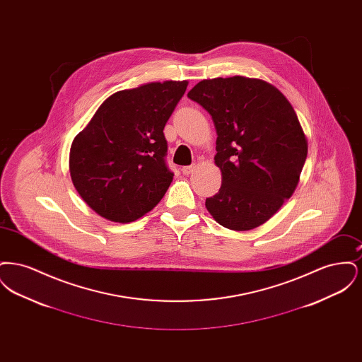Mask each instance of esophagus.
Returning a JSON list of instances; mask_svg holds the SVG:
<instances>
[{"label":"esophagus","mask_w":362,"mask_h":362,"mask_svg":"<svg viewBox=\"0 0 362 362\" xmlns=\"http://www.w3.org/2000/svg\"><path fill=\"white\" fill-rule=\"evenodd\" d=\"M194 168H195V165H186V167H182V173H183V175H189V173L194 171Z\"/></svg>","instance_id":"obj_1"}]
</instances>
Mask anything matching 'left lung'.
I'll use <instances>...</instances> for the list:
<instances>
[{
    "instance_id": "1",
    "label": "left lung",
    "mask_w": 362,
    "mask_h": 362,
    "mask_svg": "<svg viewBox=\"0 0 362 362\" xmlns=\"http://www.w3.org/2000/svg\"><path fill=\"white\" fill-rule=\"evenodd\" d=\"M214 122L218 192L206 209L220 225L250 230L292 197L308 145L292 104L266 81L247 77L204 80L187 93Z\"/></svg>"
}]
</instances>
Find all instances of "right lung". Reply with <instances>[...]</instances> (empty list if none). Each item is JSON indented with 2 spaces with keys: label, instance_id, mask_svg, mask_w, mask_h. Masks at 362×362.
I'll return each mask as SVG.
<instances>
[{
  "label": "right lung",
  "instance_id": "1",
  "mask_svg": "<svg viewBox=\"0 0 362 362\" xmlns=\"http://www.w3.org/2000/svg\"><path fill=\"white\" fill-rule=\"evenodd\" d=\"M187 84L165 81L119 90L73 139V185L99 216L132 223L161 201L173 177L163 130Z\"/></svg>",
  "mask_w": 362,
  "mask_h": 362
}]
</instances>
